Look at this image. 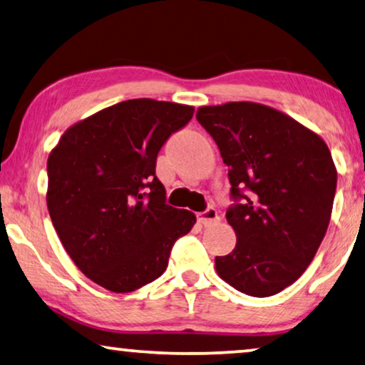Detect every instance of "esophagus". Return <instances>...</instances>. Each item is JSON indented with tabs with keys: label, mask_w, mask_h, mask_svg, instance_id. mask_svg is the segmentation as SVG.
Instances as JSON below:
<instances>
[{
	"label": "esophagus",
	"mask_w": 365,
	"mask_h": 365,
	"mask_svg": "<svg viewBox=\"0 0 365 365\" xmlns=\"http://www.w3.org/2000/svg\"><path fill=\"white\" fill-rule=\"evenodd\" d=\"M198 221L203 226H211L220 221V216H217V211L215 208H208L206 211H203V213L198 215Z\"/></svg>",
	"instance_id": "esophagus-1"
}]
</instances>
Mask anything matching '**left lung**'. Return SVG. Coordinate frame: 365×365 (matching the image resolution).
I'll list each match as a JSON object with an SVG mask.
<instances>
[{"label":"left lung","instance_id":"8db88e82","mask_svg":"<svg viewBox=\"0 0 365 365\" xmlns=\"http://www.w3.org/2000/svg\"><path fill=\"white\" fill-rule=\"evenodd\" d=\"M197 119L230 167L232 198L242 200L226 213L237 241L215 259L217 275L246 295H275L300 279L328 230L338 182L328 145L260 103L200 106Z\"/></svg>","mask_w":365,"mask_h":365}]
</instances>
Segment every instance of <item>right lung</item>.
Instances as JSON below:
<instances>
[{"label":"right lung","instance_id":"add662e5","mask_svg":"<svg viewBox=\"0 0 365 365\" xmlns=\"http://www.w3.org/2000/svg\"><path fill=\"white\" fill-rule=\"evenodd\" d=\"M195 108L150 98L121 101L75 123L47 159V208L75 265L128 293L164 274L173 242L197 216L165 205L157 154Z\"/></svg>","mask_w":365,"mask_h":365}]
</instances>
